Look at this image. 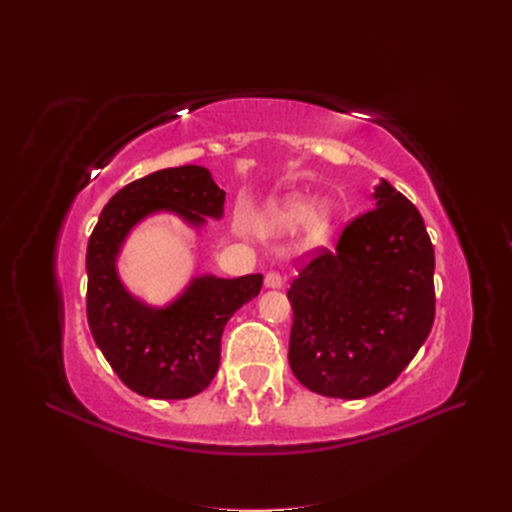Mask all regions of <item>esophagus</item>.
Wrapping results in <instances>:
<instances>
[{
  "label": "esophagus",
  "instance_id": "1",
  "mask_svg": "<svg viewBox=\"0 0 512 512\" xmlns=\"http://www.w3.org/2000/svg\"><path fill=\"white\" fill-rule=\"evenodd\" d=\"M282 284H284V277H282L280 271H269L265 275V286L267 288H282Z\"/></svg>",
  "mask_w": 512,
  "mask_h": 512
}]
</instances>
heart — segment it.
<instances>
[{"instance_id": "b5f03b06", "label": "heart", "mask_w": 512, "mask_h": 512, "mask_svg": "<svg viewBox=\"0 0 512 512\" xmlns=\"http://www.w3.org/2000/svg\"><path fill=\"white\" fill-rule=\"evenodd\" d=\"M305 221L308 222L305 225L307 237L314 243H322L331 230L333 213L327 207H316L312 211V200L309 198L288 196L262 211L254 226L262 232H292L301 228Z\"/></svg>"}]
</instances>
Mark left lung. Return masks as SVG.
<instances>
[{"label": "left lung", "instance_id": "obj_1", "mask_svg": "<svg viewBox=\"0 0 512 512\" xmlns=\"http://www.w3.org/2000/svg\"><path fill=\"white\" fill-rule=\"evenodd\" d=\"M374 198L376 207L346 224L335 250L305 254L288 290L290 369L324 397L386 389L436 318V256L421 213L389 181Z\"/></svg>", "mask_w": 512, "mask_h": 512}]
</instances>
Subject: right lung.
I'll use <instances>...</instances> for the list:
<instances>
[{
  "mask_svg": "<svg viewBox=\"0 0 512 512\" xmlns=\"http://www.w3.org/2000/svg\"><path fill=\"white\" fill-rule=\"evenodd\" d=\"M226 192L203 166L164 168L121 188L100 213L87 245V322L104 359L134 393L188 399L218 374L222 333L262 288V275H203L164 309L136 301L121 286L115 258L134 224L168 209L192 224L222 218Z\"/></svg>",
  "mask_w": 512,
  "mask_h": 512,
  "instance_id": "obj_1",
  "label": "right lung"
}]
</instances>
